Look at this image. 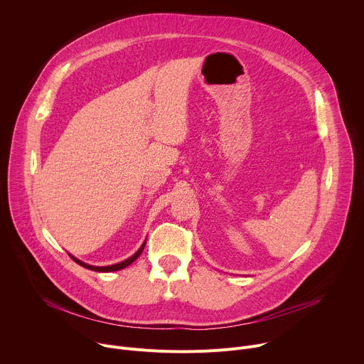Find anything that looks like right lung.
Returning <instances> with one entry per match:
<instances>
[{
  "label": "right lung",
  "instance_id": "add662e5",
  "mask_svg": "<svg viewBox=\"0 0 364 364\" xmlns=\"http://www.w3.org/2000/svg\"><path fill=\"white\" fill-rule=\"evenodd\" d=\"M144 246H145V242H144V245L138 249V252L136 253H134L131 257H128V259H125V261H122V262H119V264H115V265H109V267H92V265H87V264H85V262H80L79 259H76V257H73L72 255V259L73 261L76 262V264H79L80 267H83V268H86V269H90V271H96V272H114V271H119V269H124V268H127L128 265H131L135 259L142 253V249H144Z\"/></svg>",
  "mask_w": 364,
  "mask_h": 364
}]
</instances>
